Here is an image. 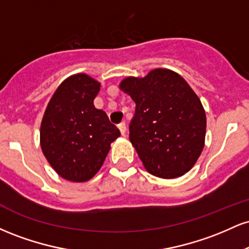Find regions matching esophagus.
I'll use <instances>...</instances> for the list:
<instances>
[{"label":"esophagus","instance_id":"obj_1","mask_svg":"<svg viewBox=\"0 0 249 249\" xmlns=\"http://www.w3.org/2000/svg\"><path fill=\"white\" fill-rule=\"evenodd\" d=\"M118 128L119 131H121L122 136H125V133H126V125H125V123H121V124L118 125Z\"/></svg>","mask_w":249,"mask_h":249}]
</instances>
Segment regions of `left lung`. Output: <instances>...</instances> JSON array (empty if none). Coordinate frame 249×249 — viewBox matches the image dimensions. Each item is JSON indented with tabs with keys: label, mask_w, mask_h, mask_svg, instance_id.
I'll return each mask as SVG.
<instances>
[{
	"label": "left lung",
	"mask_w": 249,
	"mask_h": 249,
	"mask_svg": "<svg viewBox=\"0 0 249 249\" xmlns=\"http://www.w3.org/2000/svg\"><path fill=\"white\" fill-rule=\"evenodd\" d=\"M121 89L136 103L130 141L145 168L165 179L188 172L204 148L206 115L186 81L156 69L144 78L124 79Z\"/></svg>",
	"instance_id": "1"
}]
</instances>
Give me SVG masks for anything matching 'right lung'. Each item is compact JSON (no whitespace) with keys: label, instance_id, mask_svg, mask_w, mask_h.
Here are the masks:
<instances>
[{"label":"right lung","instance_id":"1","mask_svg":"<svg viewBox=\"0 0 249 249\" xmlns=\"http://www.w3.org/2000/svg\"><path fill=\"white\" fill-rule=\"evenodd\" d=\"M101 84L84 73L59 85L45 110L41 147L62 178L88 181L98 172L110 144L121 132L103 110L93 105Z\"/></svg>","mask_w":249,"mask_h":249}]
</instances>
